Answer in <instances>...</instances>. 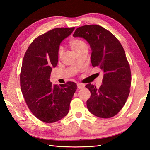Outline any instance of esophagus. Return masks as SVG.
I'll return each mask as SVG.
<instances>
[{
  "mask_svg": "<svg viewBox=\"0 0 150 150\" xmlns=\"http://www.w3.org/2000/svg\"><path fill=\"white\" fill-rule=\"evenodd\" d=\"M77 85H78V88L79 89H83L84 87V84H83L82 83H78Z\"/></svg>",
  "mask_w": 150,
  "mask_h": 150,
  "instance_id": "1",
  "label": "esophagus"
}]
</instances>
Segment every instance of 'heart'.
<instances>
[{
  "mask_svg": "<svg viewBox=\"0 0 150 150\" xmlns=\"http://www.w3.org/2000/svg\"><path fill=\"white\" fill-rule=\"evenodd\" d=\"M69 46L74 51H75L78 54H79L81 51H82L84 47H87V45H86V44L85 43L84 40L78 38L71 40L69 42ZM61 55H62V50L61 49H60L59 51V56H61Z\"/></svg>",
  "mask_w": 150,
  "mask_h": 150,
  "instance_id": "1",
  "label": "heart"
}]
</instances>
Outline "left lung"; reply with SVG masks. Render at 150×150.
Returning <instances> with one entry per match:
<instances>
[{
	"label": "left lung",
	"mask_w": 150,
	"mask_h": 150,
	"mask_svg": "<svg viewBox=\"0 0 150 150\" xmlns=\"http://www.w3.org/2000/svg\"><path fill=\"white\" fill-rule=\"evenodd\" d=\"M73 36L89 42L92 66L104 72L103 84L99 88L91 84L85 86L91 92L86 103L88 110L101 118L115 116L124 106L130 92L131 69L123 47L111 32L98 25L79 27Z\"/></svg>",
	"instance_id": "left-lung-1"
}]
</instances>
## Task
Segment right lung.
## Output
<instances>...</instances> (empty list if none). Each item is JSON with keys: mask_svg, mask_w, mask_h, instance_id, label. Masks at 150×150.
Returning a JSON list of instances; mask_svg holds the SVG:
<instances>
[{"mask_svg": "<svg viewBox=\"0 0 150 150\" xmlns=\"http://www.w3.org/2000/svg\"><path fill=\"white\" fill-rule=\"evenodd\" d=\"M75 28H55L36 38L30 44L22 61L20 74L22 93L31 112L46 123L66 116L76 91L74 82L61 87L50 81L52 67L58 62V51L63 39Z\"/></svg>", "mask_w": 150, "mask_h": 150, "instance_id": "obj_1", "label": "right lung"}]
</instances>
